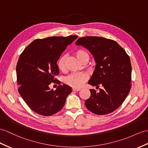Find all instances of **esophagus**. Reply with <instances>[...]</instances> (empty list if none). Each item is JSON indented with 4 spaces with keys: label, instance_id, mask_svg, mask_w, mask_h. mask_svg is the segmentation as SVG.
Instances as JSON below:
<instances>
[{
    "label": "esophagus",
    "instance_id": "obj_1",
    "mask_svg": "<svg viewBox=\"0 0 148 148\" xmlns=\"http://www.w3.org/2000/svg\"><path fill=\"white\" fill-rule=\"evenodd\" d=\"M72 90L73 91H76V92H78L80 90V88H72Z\"/></svg>",
    "mask_w": 148,
    "mask_h": 148
}]
</instances>
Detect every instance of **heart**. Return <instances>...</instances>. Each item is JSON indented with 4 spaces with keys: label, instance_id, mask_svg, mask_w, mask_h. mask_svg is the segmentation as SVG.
<instances>
[{
    "label": "heart",
    "instance_id": "heart-1",
    "mask_svg": "<svg viewBox=\"0 0 148 148\" xmlns=\"http://www.w3.org/2000/svg\"><path fill=\"white\" fill-rule=\"evenodd\" d=\"M75 56L80 61V62H82L84 60H89L90 56L88 53L85 51V50L83 49H78L75 52ZM66 56H62V57L58 61L57 65L58 67V69L62 71H64L66 69ZM87 77L86 75L84 73H73L70 75L65 79L66 84L68 85H70L73 88H80L82 85L84 84V82L86 80Z\"/></svg>",
    "mask_w": 148,
    "mask_h": 148
}]
</instances>
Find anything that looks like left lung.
<instances>
[{"mask_svg":"<svg viewBox=\"0 0 148 148\" xmlns=\"http://www.w3.org/2000/svg\"><path fill=\"white\" fill-rule=\"evenodd\" d=\"M77 45L89 49L97 63L88 84L102 88L90 89L85 101L87 109L97 115H106L116 110L124 102L131 88V64L124 49L112 39L86 36L78 39Z\"/></svg>","mask_w":148,"mask_h":148,"instance_id":"1","label":"left lung"}]
</instances>
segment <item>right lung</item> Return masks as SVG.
<instances>
[{
	"label": "right lung",
	"instance_id": "add662e5",
	"mask_svg": "<svg viewBox=\"0 0 148 148\" xmlns=\"http://www.w3.org/2000/svg\"><path fill=\"white\" fill-rule=\"evenodd\" d=\"M77 38L69 36L37 39L21 54L16 66L18 92L36 113L50 116L63 107L71 88L60 85L56 78L59 75L56 62L66 46ZM51 82L59 85L56 91L49 88Z\"/></svg>",
	"mask_w": 148,
	"mask_h": 148
}]
</instances>
